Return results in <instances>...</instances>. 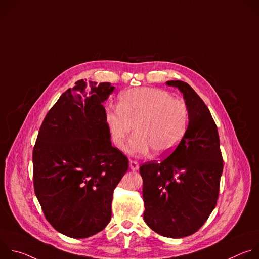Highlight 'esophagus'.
Listing matches in <instances>:
<instances>
[{
  "mask_svg": "<svg viewBox=\"0 0 259 259\" xmlns=\"http://www.w3.org/2000/svg\"><path fill=\"white\" fill-rule=\"evenodd\" d=\"M129 167H130V169H131V170H133V171L138 170V168H139V163H138L137 161L131 160V161L129 162Z\"/></svg>",
  "mask_w": 259,
  "mask_h": 259,
  "instance_id": "34e87169",
  "label": "esophagus"
}]
</instances>
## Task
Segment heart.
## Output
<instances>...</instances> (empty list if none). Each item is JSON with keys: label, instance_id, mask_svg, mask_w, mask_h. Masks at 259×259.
I'll return each instance as SVG.
<instances>
[{"label": "heart", "instance_id": "b5f03b06", "mask_svg": "<svg viewBox=\"0 0 259 259\" xmlns=\"http://www.w3.org/2000/svg\"><path fill=\"white\" fill-rule=\"evenodd\" d=\"M105 122L114 143L122 147L133 130L128 145L132 155L171 153L179 144L189 123L188 107L168 92L154 88L130 89L120 94L118 107H107Z\"/></svg>", "mask_w": 259, "mask_h": 259}]
</instances>
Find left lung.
Wrapping results in <instances>:
<instances>
[{
    "instance_id": "obj_1",
    "label": "left lung",
    "mask_w": 259,
    "mask_h": 259,
    "mask_svg": "<svg viewBox=\"0 0 259 259\" xmlns=\"http://www.w3.org/2000/svg\"><path fill=\"white\" fill-rule=\"evenodd\" d=\"M166 84L183 94L189 126L169 157L142 164L139 172L145 224L176 239L196 233L215 208L224 159L217 126L202 98L186 82Z\"/></svg>"
}]
</instances>
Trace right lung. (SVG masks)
Instances as JSON below:
<instances>
[{"instance_id":"add662e5","label":"right lung","mask_w":259,"mask_h":259,"mask_svg":"<svg viewBox=\"0 0 259 259\" xmlns=\"http://www.w3.org/2000/svg\"><path fill=\"white\" fill-rule=\"evenodd\" d=\"M47 113L33 151V188L44 215L59 233L91 237L110 221L114 191L129 167L110 142L104 100L115 87L80 80ZM92 84V83H91Z\"/></svg>"}]
</instances>
